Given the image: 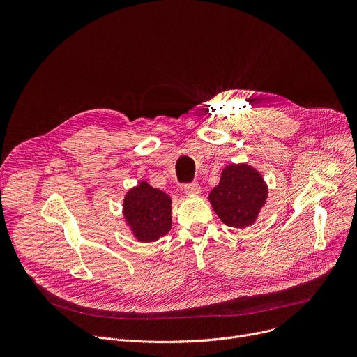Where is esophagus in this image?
I'll use <instances>...</instances> for the list:
<instances>
[{
    "instance_id": "34e87169",
    "label": "esophagus",
    "mask_w": 357,
    "mask_h": 357,
    "mask_svg": "<svg viewBox=\"0 0 357 357\" xmlns=\"http://www.w3.org/2000/svg\"><path fill=\"white\" fill-rule=\"evenodd\" d=\"M185 188V192L186 193H193V195H199L200 193V186L197 182H193V183H188L183 186Z\"/></svg>"
}]
</instances>
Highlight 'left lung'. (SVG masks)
<instances>
[{
	"mask_svg": "<svg viewBox=\"0 0 357 357\" xmlns=\"http://www.w3.org/2000/svg\"><path fill=\"white\" fill-rule=\"evenodd\" d=\"M267 195L268 186L256 168L230 164L222 171L219 185L209 193V202L226 226L244 229L256 223Z\"/></svg>",
	"mask_w": 357,
	"mask_h": 357,
	"instance_id": "1",
	"label": "left lung"
}]
</instances>
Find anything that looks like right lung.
<instances>
[{
  "mask_svg": "<svg viewBox=\"0 0 357 357\" xmlns=\"http://www.w3.org/2000/svg\"><path fill=\"white\" fill-rule=\"evenodd\" d=\"M172 199L165 192L141 181L123 200V216L135 240L157 241L172 227Z\"/></svg>",
  "mask_w": 357,
  "mask_h": 357,
  "instance_id": "1",
  "label": "right lung"
}]
</instances>
